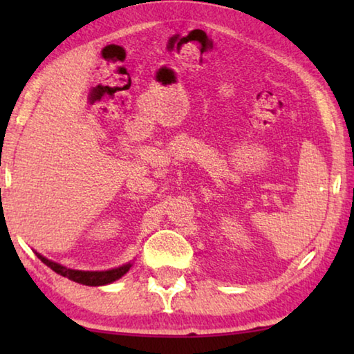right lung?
<instances>
[{
    "label": "right lung",
    "mask_w": 354,
    "mask_h": 354,
    "mask_svg": "<svg viewBox=\"0 0 354 354\" xmlns=\"http://www.w3.org/2000/svg\"><path fill=\"white\" fill-rule=\"evenodd\" d=\"M37 254L39 259L51 268L53 272H56L57 274H62V277L68 278L75 283L80 284H86V286H104L113 283V281L122 278L124 273H127L131 268V263H127V266H122L118 268H112V270H106V272H82V270H71V268H67L61 266V263H56L50 259H46L39 253Z\"/></svg>",
    "instance_id": "add662e5"
}]
</instances>
